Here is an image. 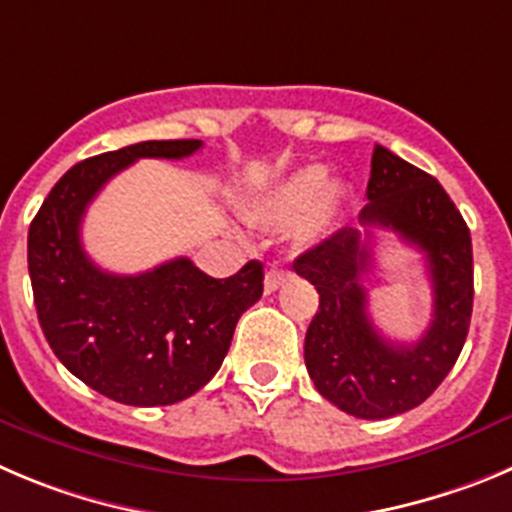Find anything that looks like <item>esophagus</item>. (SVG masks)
Masks as SVG:
<instances>
[{
	"label": "esophagus",
	"mask_w": 512,
	"mask_h": 512,
	"mask_svg": "<svg viewBox=\"0 0 512 512\" xmlns=\"http://www.w3.org/2000/svg\"><path fill=\"white\" fill-rule=\"evenodd\" d=\"M285 283V272L283 270H267L265 272V293H275L280 285Z\"/></svg>",
	"instance_id": "esophagus-1"
}]
</instances>
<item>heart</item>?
Masks as SVG:
<instances>
[{
	"instance_id": "heart-1",
	"label": "heart",
	"mask_w": 512,
	"mask_h": 512,
	"mask_svg": "<svg viewBox=\"0 0 512 512\" xmlns=\"http://www.w3.org/2000/svg\"><path fill=\"white\" fill-rule=\"evenodd\" d=\"M343 197L341 184H328L326 166H303L267 189L247 209V222L262 229H285L303 219L300 242H315L331 229Z\"/></svg>"
}]
</instances>
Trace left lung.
I'll return each instance as SVG.
<instances>
[{
  "label": "left lung",
  "instance_id": "left-lung-1",
  "mask_svg": "<svg viewBox=\"0 0 512 512\" xmlns=\"http://www.w3.org/2000/svg\"><path fill=\"white\" fill-rule=\"evenodd\" d=\"M361 229L343 227L293 262L321 295L305 333L315 389L358 419H389L419 407L455 366L472 315V240L434 176L376 143ZM371 226L391 228L428 262L435 310L419 342L396 344L370 323L363 278L373 271Z\"/></svg>",
  "mask_w": 512,
  "mask_h": 512
}]
</instances>
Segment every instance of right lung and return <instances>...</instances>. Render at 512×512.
Masks as SVG:
<instances>
[{
	"label": "right lung",
	"instance_id": "obj_1",
	"mask_svg": "<svg viewBox=\"0 0 512 512\" xmlns=\"http://www.w3.org/2000/svg\"><path fill=\"white\" fill-rule=\"evenodd\" d=\"M197 138L141 141L75 164L27 234V265L47 343L83 384L131 407H166L219 371L234 326L262 295V262L209 278L189 257L138 275L105 272L85 255L80 224L95 194L138 159H184Z\"/></svg>",
	"mask_w": 512,
	"mask_h": 512
}]
</instances>
